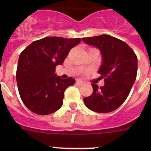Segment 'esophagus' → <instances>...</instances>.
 <instances>
[{
    "label": "esophagus",
    "mask_w": 151,
    "mask_h": 151,
    "mask_svg": "<svg viewBox=\"0 0 151 151\" xmlns=\"http://www.w3.org/2000/svg\"><path fill=\"white\" fill-rule=\"evenodd\" d=\"M76 85H84V82H82V81H81V80L77 79L76 82Z\"/></svg>",
    "instance_id": "34e87169"
}]
</instances>
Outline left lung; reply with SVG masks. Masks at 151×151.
I'll return each mask as SVG.
<instances>
[{"mask_svg":"<svg viewBox=\"0 0 151 151\" xmlns=\"http://www.w3.org/2000/svg\"><path fill=\"white\" fill-rule=\"evenodd\" d=\"M82 41L101 50L103 62L98 73L105 83L100 88L91 84L93 93L84 98L85 106L97 113L116 110L126 100L136 79L137 56L125 42L107 35L83 38Z\"/></svg>","mask_w":151,"mask_h":151,"instance_id":"left-lung-1","label":"left lung"}]
</instances>
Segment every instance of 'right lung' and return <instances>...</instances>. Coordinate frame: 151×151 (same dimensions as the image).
Wrapping results in <instances>:
<instances>
[{"label":"right lung","instance_id":"add662e5","mask_svg":"<svg viewBox=\"0 0 151 151\" xmlns=\"http://www.w3.org/2000/svg\"><path fill=\"white\" fill-rule=\"evenodd\" d=\"M80 41L81 38L46 37L33 41L21 53L16 76L21 99L29 110L48 115L62 106L64 91L75 79L57 76L55 68Z\"/></svg>","mask_w":151,"mask_h":151}]
</instances>
